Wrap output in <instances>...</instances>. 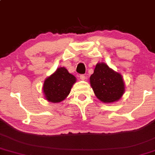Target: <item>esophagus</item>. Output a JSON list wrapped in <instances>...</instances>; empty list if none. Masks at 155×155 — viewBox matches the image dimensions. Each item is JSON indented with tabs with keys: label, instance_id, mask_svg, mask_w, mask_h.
Masks as SVG:
<instances>
[{
	"label": "esophagus",
	"instance_id": "34e87169",
	"mask_svg": "<svg viewBox=\"0 0 155 155\" xmlns=\"http://www.w3.org/2000/svg\"><path fill=\"white\" fill-rule=\"evenodd\" d=\"M80 79L82 80V81H85V80L87 79V78H86V76L84 75V74H81V75H80Z\"/></svg>",
	"mask_w": 155,
	"mask_h": 155
}]
</instances>
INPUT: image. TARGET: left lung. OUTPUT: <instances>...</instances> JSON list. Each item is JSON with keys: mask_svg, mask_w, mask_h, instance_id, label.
Here are the masks:
<instances>
[{"mask_svg": "<svg viewBox=\"0 0 155 155\" xmlns=\"http://www.w3.org/2000/svg\"><path fill=\"white\" fill-rule=\"evenodd\" d=\"M89 82L97 98L106 104L118 101L125 91L122 74L104 63H97Z\"/></svg>", "mask_w": 155, "mask_h": 155, "instance_id": "1", "label": "left lung"}]
</instances>
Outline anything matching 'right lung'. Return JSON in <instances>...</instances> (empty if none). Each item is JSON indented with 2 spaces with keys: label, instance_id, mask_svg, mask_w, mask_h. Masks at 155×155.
<instances>
[{
  "label": "right lung",
  "instance_id": "add662e5",
  "mask_svg": "<svg viewBox=\"0 0 155 155\" xmlns=\"http://www.w3.org/2000/svg\"><path fill=\"white\" fill-rule=\"evenodd\" d=\"M76 81V78L70 74L65 67H60L45 80L43 84L45 98L52 103L61 102L67 98Z\"/></svg>",
  "mask_w": 155,
  "mask_h": 155
}]
</instances>
